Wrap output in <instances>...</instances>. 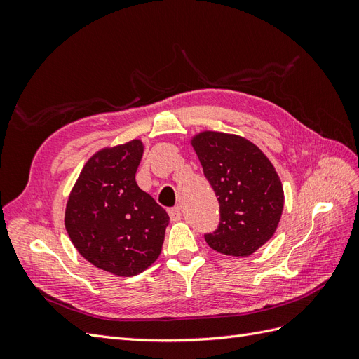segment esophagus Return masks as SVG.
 <instances>
[{
    "label": "esophagus",
    "instance_id": "obj_1",
    "mask_svg": "<svg viewBox=\"0 0 359 359\" xmlns=\"http://www.w3.org/2000/svg\"><path fill=\"white\" fill-rule=\"evenodd\" d=\"M169 217H170V220L172 222H178V220H181V208L180 206H175V208H169Z\"/></svg>",
    "mask_w": 359,
    "mask_h": 359
}]
</instances>
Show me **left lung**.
Wrapping results in <instances>:
<instances>
[{
  "instance_id": "obj_1",
  "label": "left lung",
  "mask_w": 359,
  "mask_h": 359,
  "mask_svg": "<svg viewBox=\"0 0 359 359\" xmlns=\"http://www.w3.org/2000/svg\"><path fill=\"white\" fill-rule=\"evenodd\" d=\"M203 175L220 205V222L205 241L227 256H250L274 235L283 187L271 161L247 139L203 132L193 139Z\"/></svg>"
}]
</instances>
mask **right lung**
I'll list each match as a JSON object with an SVG mask.
<instances>
[{"label":"right lung","mask_w":359,"mask_h":359,"mask_svg":"<svg viewBox=\"0 0 359 359\" xmlns=\"http://www.w3.org/2000/svg\"><path fill=\"white\" fill-rule=\"evenodd\" d=\"M142 154L140 140L99 151L67 202L64 222L73 245L115 276L132 277L154 264L169 224L168 212L136 184Z\"/></svg>","instance_id":"add662e5"}]
</instances>
